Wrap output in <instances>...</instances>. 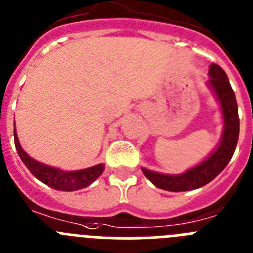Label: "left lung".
I'll use <instances>...</instances> for the list:
<instances>
[{
    "instance_id": "8db88e82",
    "label": "left lung",
    "mask_w": 253,
    "mask_h": 253,
    "mask_svg": "<svg viewBox=\"0 0 253 253\" xmlns=\"http://www.w3.org/2000/svg\"><path fill=\"white\" fill-rule=\"evenodd\" d=\"M208 85L216 94L217 100L221 104L223 115V133L219 144L212 154L202 163L197 164L182 174H162L142 168L145 177L158 188L169 192H183L201 188L213 180L226 168L235 153L240 134V118L238 108L228 78L221 66L212 64L210 66Z\"/></svg>"
}]
</instances>
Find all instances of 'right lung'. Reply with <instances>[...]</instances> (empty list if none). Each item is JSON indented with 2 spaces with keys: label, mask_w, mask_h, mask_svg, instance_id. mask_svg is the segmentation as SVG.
<instances>
[{
  "label": "right lung",
  "mask_w": 253,
  "mask_h": 253,
  "mask_svg": "<svg viewBox=\"0 0 253 253\" xmlns=\"http://www.w3.org/2000/svg\"><path fill=\"white\" fill-rule=\"evenodd\" d=\"M13 136H15L16 150L20 155L21 161L24 162L25 166L27 167V169L37 179L47 184L51 188L56 189V191L73 192L85 188V187L91 184L96 178L100 177L104 170V164L101 163L98 166L90 167V168L81 169V170H71V172H65V170L55 168V167H48L46 164L35 161L22 149L20 142H18L16 129H13Z\"/></svg>",
  "instance_id": "1"
}]
</instances>
